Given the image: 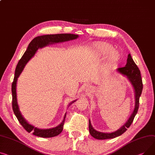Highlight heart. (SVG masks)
<instances>
[{
	"label": "heart",
	"mask_w": 155,
	"mask_h": 155,
	"mask_svg": "<svg viewBox=\"0 0 155 155\" xmlns=\"http://www.w3.org/2000/svg\"><path fill=\"white\" fill-rule=\"evenodd\" d=\"M95 56L99 58L105 57L108 63L115 64L120 60V54L117 51L113 50V47L108 43L97 42L91 45Z\"/></svg>",
	"instance_id": "heart-1"
}]
</instances>
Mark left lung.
Instances as JSON below:
<instances>
[{
  "mask_svg": "<svg viewBox=\"0 0 155 155\" xmlns=\"http://www.w3.org/2000/svg\"><path fill=\"white\" fill-rule=\"evenodd\" d=\"M118 71L122 75H126L130 81L132 85L134 87L135 91V99H136V103H135V110H134L132 115L130 117L129 120L127 121V122L125 124L123 125L120 129L118 130L113 132L111 133H105L97 131L93 128L92 126L91 125L90 121L89 120V132L90 135L97 140H105V139H110V138H114L115 137H117L122 134L125 132L127 130V128H128L131 123L133 121L134 118H135V115L138 110L139 108V101H140V97L141 96V94L143 90V81L141 79V76L140 74V71L135 63V61H133V58H131V56L130 54L128 56L127 59V63L124 67H121L118 68Z\"/></svg>",
  "mask_w": 155,
  "mask_h": 155,
  "instance_id": "8db88e82",
  "label": "left lung"
}]
</instances>
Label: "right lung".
<instances>
[{"instance_id": "obj_1", "label": "right lung", "mask_w": 155, "mask_h": 155, "mask_svg": "<svg viewBox=\"0 0 155 155\" xmlns=\"http://www.w3.org/2000/svg\"><path fill=\"white\" fill-rule=\"evenodd\" d=\"M77 35L70 34H53V35H46L42 36H38L34 38L31 42L29 44L27 50L25 51L24 54L19 60L18 63L17 65L15 76L14 81L12 84V108L15 115L16 116L17 120L24 128L28 133L32 132L33 135L43 138H51L58 135L62 131L64 128V125L65 121L66 113L65 115L64 120L60 123L58 127L53 128L51 129H38L30 125L25 121V120L22 116L20 113L17 101V96H16V84L17 78L21 74L22 71L24 69V66L27 63V61L32 58L35 54L36 51L38 48L43 47L51 43H58L62 42L65 41H68L70 40H74L78 37Z\"/></svg>"}]
</instances>
